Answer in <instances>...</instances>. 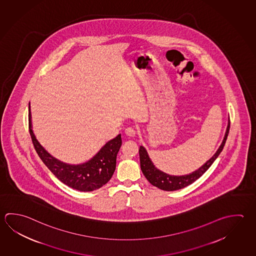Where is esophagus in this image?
Segmentation results:
<instances>
[{
	"label": "esophagus",
	"instance_id": "34e87169",
	"mask_svg": "<svg viewBox=\"0 0 256 256\" xmlns=\"http://www.w3.org/2000/svg\"><path fill=\"white\" fill-rule=\"evenodd\" d=\"M124 132H126V134L127 135V136H129V137H134L136 130H135L134 128H132V127H127L126 130H124Z\"/></svg>",
	"mask_w": 256,
	"mask_h": 256
}]
</instances>
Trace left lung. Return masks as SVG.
I'll use <instances>...</instances> for the list:
<instances>
[{
  "label": "left lung",
  "instance_id": "8db88e82",
  "mask_svg": "<svg viewBox=\"0 0 256 256\" xmlns=\"http://www.w3.org/2000/svg\"><path fill=\"white\" fill-rule=\"evenodd\" d=\"M229 129H230V119L228 121V128H226V134L224 137L223 142L218 150V152L214 154V156L210 158V160H208L206 162L204 163L202 167H200L198 170L192 172L190 174L183 175V176H173V175H168L167 173L160 170L154 166V163L149 158V155L147 154L146 150L142 146H140L139 149L140 162L142 172L152 185L157 186L162 190H180L185 186H188L193 182H196L198 178H200L204 172L210 168V166L216 160V158L218 157L219 154L222 152L226 140L228 139Z\"/></svg>",
  "mask_w": 256,
  "mask_h": 256
}]
</instances>
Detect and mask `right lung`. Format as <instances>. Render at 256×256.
Wrapping results in <instances>:
<instances>
[{
	"label": "right lung",
	"instance_id": "obj_1",
	"mask_svg": "<svg viewBox=\"0 0 256 256\" xmlns=\"http://www.w3.org/2000/svg\"><path fill=\"white\" fill-rule=\"evenodd\" d=\"M28 107V130L34 148L42 162L61 182L79 191H93L111 180L116 166V156L122 145L121 134L109 140L93 158L81 164L63 162L53 157L40 144L32 129Z\"/></svg>",
	"mask_w": 256,
	"mask_h": 256
}]
</instances>
